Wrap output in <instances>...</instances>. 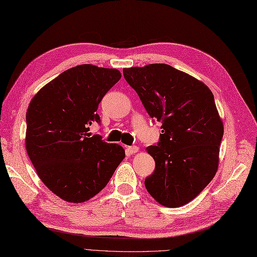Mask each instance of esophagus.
Listing matches in <instances>:
<instances>
[{"label":"esophagus","instance_id":"1","mask_svg":"<svg viewBox=\"0 0 257 257\" xmlns=\"http://www.w3.org/2000/svg\"><path fill=\"white\" fill-rule=\"evenodd\" d=\"M126 150H127L128 154H135V153L139 152V147H137V146H128L126 148Z\"/></svg>","mask_w":257,"mask_h":257}]
</instances>
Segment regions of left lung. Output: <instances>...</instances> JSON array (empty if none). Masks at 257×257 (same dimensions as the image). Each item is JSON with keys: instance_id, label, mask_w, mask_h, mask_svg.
I'll use <instances>...</instances> for the list:
<instances>
[{"instance_id": "8db88e82", "label": "left lung", "mask_w": 257, "mask_h": 257, "mask_svg": "<svg viewBox=\"0 0 257 257\" xmlns=\"http://www.w3.org/2000/svg\"><path fill=\"white\" fill-rule=\"evenodd\" d=\"M123 75L149 116L162 123L158 144L146 148L156 164L146 190L166 207H181L217 172L223 124L214 95L201 80L168 64L124 68Z\"/></svg>"}]
</instances>
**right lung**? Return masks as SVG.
<instances>
[{
	"instance_id": "obj_1",
	"label": "right lung",
	"mask_w": 257,
	"mask_h": 257,
	"mask_svg": "<svg viewBox=\"0 0 257 257\" xmlns=\"http://www.w3.org/2000/svg\"><path fill=\"white\" fill-rule=\"evenodd\" d=\"M120 78L115 68L75 66L43 86L28 105L27 154L42 182L66 202L95 196L125 158L122 146L89 133L100 123V101Z\"/></svg>"
}]
</instances>
